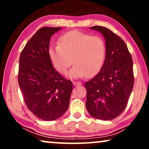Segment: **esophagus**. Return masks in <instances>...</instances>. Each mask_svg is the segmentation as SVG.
I'll use <instances>...</instances> for the list:
<instances>
[{"mask_svg": "<svg viewBox=\"0 0 149 149\" xmlns=\"http://www.w3.org/2000/svg\"><path fill=\"white\" fill-rule=\"evenodd\" d=\"M73 85H74V86H77V85H81V82H79V81H73Z\"/></svg>", "mask_w": 149, "mask_h": 149, "instance_id": "1", "label": "esophagus"}]
</instances>
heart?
<instances>
[{"label": "heart", "instance_id": "b5f03b06", "mask_svg": "<svg viewBox=\"0 0 149 149\" xmlns=\"http://www.w3.org/2000/svg\"><path fill=\"white\" fill-rule=\"evenodd\" d=\"M49 56L54 68L68 76L79 79L93 76L100 70L106 56V44L99 36H91L77 30L66 32L59 38V45L51 46Z\"/></svg>", "mask_w": 149, "mask_h": 149}]
</instances>
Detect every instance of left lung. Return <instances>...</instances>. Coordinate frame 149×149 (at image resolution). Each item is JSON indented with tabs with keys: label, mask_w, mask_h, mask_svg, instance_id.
I'll use <instances>...</instances> for the list:
<instances>
[{
	"label": "left lung",
	"mask_w": 149,
	"mask_h": 149,
	"mask_svg": "<svg viewBox=\"0 0 149 149\" xmlns=\"http://www.w3.org/2000/svg\"><path fill=\"white\" fill-rule=\"evenodd\" d=\"M90 29L105 38L106 57L100 72L85 83L86 108L90 115L103 121L111 120L123 113L133 89V61L123 39L103 26Z\"/></svg>",
	"instance_id": "1"
}]
</instances>
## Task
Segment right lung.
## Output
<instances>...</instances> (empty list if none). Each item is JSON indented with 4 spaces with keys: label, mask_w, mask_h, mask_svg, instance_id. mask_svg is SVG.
I'll return each mask as SVG.
<instances>
[{
    "label": "right lung",
    "mask_w": 149,
    "mask_h": 149,
    "mask_svg": "<svg viewBox=\"0 0 149 149\" xmlns=\"http://www.w3.org/2000/svg\"><path fill=\"white\" fill-rule=\"evenodd\" d=\"M61 27H42L28 40L19 61L18 83L28 109L44 121H54L68 109L72 81L55 70L49 56L50 38Z\"/></svg>",
    "instance_id": "obj_1"
}]
</instances>
